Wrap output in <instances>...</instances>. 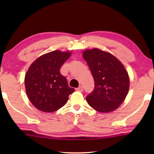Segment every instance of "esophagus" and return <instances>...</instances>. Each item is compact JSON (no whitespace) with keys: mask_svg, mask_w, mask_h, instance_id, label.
Wrapping results in <instances>:
<instances>
[{"mask_svg":"<svg viewBox=\"0 0 154 154\" xmlns=\"http://www.w3.org/2000/svg\"><path fill=\"white\" fill-rule=\"evenodd\" d=\"M76 90H77V91H79V92H83V87H82V86H79V88H76Z\"/></svg>","mask_w":154,"mask_h":154,"instance_id":"esophagus-1","label":"esophagus"}]
</instances>
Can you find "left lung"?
Segmentation results:
<instances>
[{
	"instance_id": "8db88e82",
	"label": "left lung",
	"mask_w": 154,
	"mask_h": 154,
	"mask_svg": "<svg viewBox=\"0 0 154 154\" xmlns=\"http://www.w3.org/2000/svg\"><path fill=\"white\" fill-rule=\"evenodd\" d=\"M83 57L94 81V90L86 97L88 104L99 112L116 110L129 90V76L125 67L113 54L97 48L85 50Z\"/></svg>"
}]
</instances>
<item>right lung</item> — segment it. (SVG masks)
Listing matches in <instances>:
<instances>
[{"label":"right lung","mask_w":154,"mask_h":154,"mask_svg":"<svg viewBox=\"0 0 154 154\" xmlns=\"http://www.w3.org/2000/svg\"><path fill=\"white\" fill-rule=\"evenodd\" d=\"M71 54L54 50L39 57L29 66L25 75V88L31 104L38 110L47 113L58 110L75 91L60 73Z\"/></svg>","instance_id":"obj_1"}]
</instances>
